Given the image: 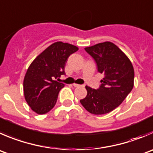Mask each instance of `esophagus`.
I'll use <instances>...</instances> for the list:
<instances>
[{"instance_id":"esophagus-1","label":"esophagus","mask_w":153,"mask_h":153,"mask_svg":"<svg viewBox=\"0 0 153 153\" xmlns=\"http://www.w3.org/2000/svg\"><path fill=\"white\" fill-rule=\"evenodd\" d=\"M73 86L75 87H84L83 85H80V84H73Z\"/></svg>"}]
</instances>
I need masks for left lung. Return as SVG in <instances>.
<instances>
[{
    "label": "left lung",
    "mask_w": 153,
    "mask_h": 153,
    "mask_svg": "<svg viewBox=\"0 0 153 153\" xmlns=\"http://www.w3.org/2000/svg\"><path fill=\"white\" fill-rule=\"evenodd\" d=\"M85 51L105 77L97 90L86 86L87 95L80 102L91 114H108L117 108L132 90L134 68L128 57L111 42L87 47Z\"/></svg>",
    "instance_id": "obj_1"
}]
</instances>
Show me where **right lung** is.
<instances>
[{"label":"right lung","mask_w":153,"mask_h":153,"mask_svg":"<svg viewBox=\"0 0 153 153\" xmlns=\"http://www.w3.org/2000/svg\"><path fill=\"white\" fill-rule=\"evenodd\" d=\"M78 50L69 43L57 42L48 46L31 63L24 79V94L31 109L38 114L51 111L60 90L65 86L58 81L65 75L67 59Z\"/></svg>","instance_id":"add662e5"}]
</instances>
